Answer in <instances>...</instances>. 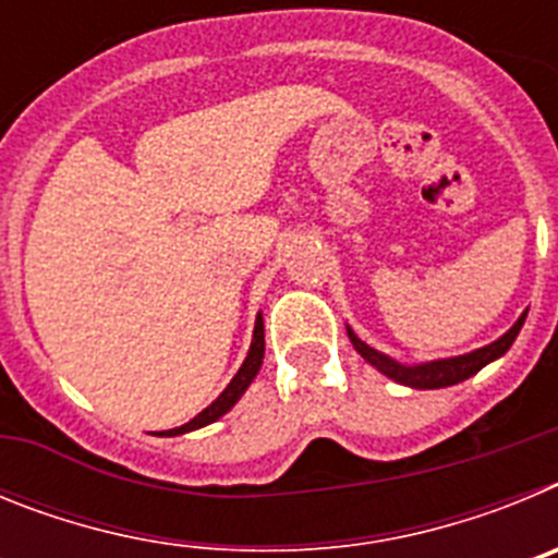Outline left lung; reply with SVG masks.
Masks as SVG:
<instances>
[{"label":"left lung","mask_w":558,"mask_h":558,"mask_svg":"<svg viewBox=\"0 0 558 558\" xmlns=\"http://www.w3.org/2000/svg\"><path fill=\"white\" fill-rule=\"evenodd\" d=\"M525 315L529 313H522L520 322H517L509 332L502 335V338H497L495 343H489V347L475 349V352L461 354V357L433 360V363H422V366H402V363H397V360L386 357V354H379L377 349H372L368 343H363V340H360L352 329H349V340H352V347L360 352V357L368 360L374 368H379V372L386 374V377L397 379V383H402V386H408V388H447V386H456V383H463V379H470L472 374L481 372L486 363H492V360L502 357V354L509 352L511 343H514V338L520 335L522 324H525Z\"/></svg>","instance_id":"1"}]
</instances>
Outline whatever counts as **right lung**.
<instances>
[{
	"mask_svg": "<svg viewBox=\"0 0 558 558\" xmlns=\"http://www.w3.org/2000/svg\"><path fill=\"white\" fill-rule=\"evenodd\" d=\"M263 354H265V329H263V315H256V327H254V340H251V349H248V357H245V363L240 366V372L234 374V379H231L229 386H226V391L220 393L215 402H211L209 408H204V411L198 413V416L192 418V422H186V425L181 427H172V430H161L159 436H179V433H190V430H198V427H206L211 425V422H218L223 413H229L231 408H234V402L240 397H243L245 388L251 386V379L256 377V372H259V366H263Z\"/></svg>",
	"mask_w": 558,
	"mask_h": 558,
	"instance_id": "add662e5",
	"label": "right lung"
}]
</instances>
